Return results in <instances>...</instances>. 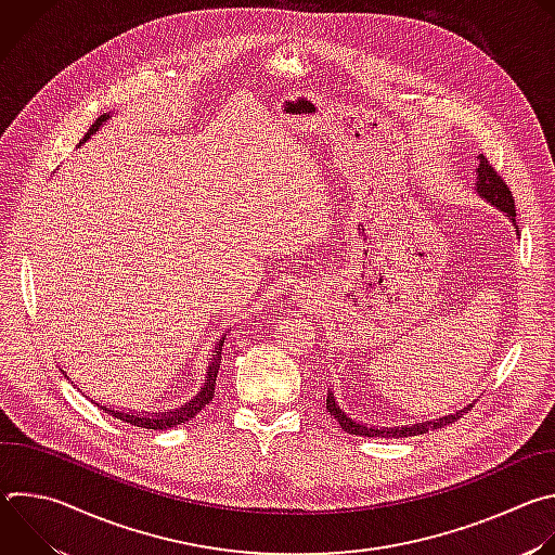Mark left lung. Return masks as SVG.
<instances>
[{
	"label": "left lung",
	"instance_id": "1",
	"mask_svg": "<svg viewBox=\"0 0 555 555\" xmlns=\"http://www.w3.org/2000/svg\"><path fill=\"white\" fill-rule=\"evenodd\" d=\"M477 191L492 202L494 206H499L503 212H507V217H516V204H514V195L507 186V182L501 178V173L490 165L488 157L481 153L479 155V169H477ZM327 411L338 420L340 428L349 435H358V437H392V439H400V437H415V435H424L428 430H437L443 428L452 422H456L461 417V413L456 415H448L435 422H426V424H415V426H402V428H375V426H364L353 422L351 417H347V413H343L334 400V392H327Z\"/></svg>",
	"mask_w": 555,
	"mask_h": 555
}]
</instances>
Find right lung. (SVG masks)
I'll use <instances>...</instances> for the list:
<instances>
[{
  "label": "right lung",
  "mask_w": 555,
  "mask_h": 555,
  "mask_svg": "<svg viewBox=\"0 0 555 555\" xmlns=\"http://www.w3.org/2000/svg\"><path fill=\"white\" fill-rule=\"evenodd\" d=\"M109 118V114H103L101 118H96V122L90 127V131L86 133V138L81 142H86L90 135H94L99 131V127ZM221 345L223 340L219 343V349L215 351L212 356V362L206 371V382H204V388L195 395L193 402H189L184 409L180 411H171V413H151V415H140V413H125V411H114V409H107V406H101L105 413H109L112 417L125 422V424H131V426H138V428H146V430H167V428H176L180 424H186L189 420H193L208 402H212V395H215V379H217V371H219V360H221ZM86 398H90V395H86ZM94 402V400H92ZM99 406V404H96Z\"/></svg>",
  "instance_id": "1"
}]
</instances>
